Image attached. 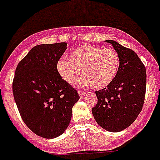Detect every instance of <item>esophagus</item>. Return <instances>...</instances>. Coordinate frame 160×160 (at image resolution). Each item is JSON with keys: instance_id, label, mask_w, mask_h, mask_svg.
Segmentation results:
<instances>
[{"instance_id": "34e87169", "label": "esophagus", "mask_w": 160, "mask_h": 160, "mask_svg": "<svg viewBox=\"0 0 160 160\" xmlns=\"http://www.w3.org/2000/svg\"><path fill=\"white\" fill-rule=\"evenodd\" d=\"M78 94L82 97V96H84V95L86 94V92H85V91H80V90H79V91H78Z\"/></svg>"}]
</instances>
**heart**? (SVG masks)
I'll return each mask as SVG.
<instances>
[{
  "mask_svg": "<svg viewBox=\"0 0 160 160\" xmlns=\"http://www.w3.org/2000/svg\"><path fill=\"white\" fill-rule=\"evenodd\" d=\"M68 58L69 60L58 61L56 70L61 79L71 85L83 74L85 78L81 85H91L96 90H101L113 82L119 70V55L110 48L81 46L71 51Z\"/></svg>",
  "mask_w": 160,
  "mask_h": 160,
  "instance_id": "b5f03b06",
  "label": "heart"
}]
</instances>
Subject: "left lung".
I'll list each match as a JSON object with an SVG mask.
<instances>
[{
  "mask_svg": "<svg viewBox=\"0 0 160 160\" xmlns=\"http://www.w3.org/2000/svg\"><path fill=\"white\" fill-rule=\"evenodd\" d=\"M110 43L119 57V67L113 82L95 91L98 102L92 109L95 121L109 132L129 127L141 112L146 91V69L131 49L114 41Z\"/></svg>",
  "mask_w": 160,
  "mask_h": 160,
  "instance_id": "8db88e82",
  "label": "left lung"
}]
</instances>
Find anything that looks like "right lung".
Here are the masks:
<instances>
[{
	"instance_id": "1",
	"label": "right lung",
	"mask_w": 160,
	"mask_h": 160,
	"mask_svg": "<svg viewBox=\"0 0 160 160\" xmlns=\"http://www.w3.org/2000/svg\"><path fill=\"white\" fill-rule=\"evenodd\" d=\"M67 43L35 46L19 62L12 83L14 99L26 126L39 136H60L70 124L80 99L76 90L61 79L56 64Z\"/></svg>"
}]
</instances>
